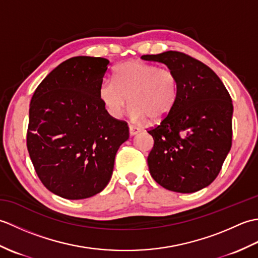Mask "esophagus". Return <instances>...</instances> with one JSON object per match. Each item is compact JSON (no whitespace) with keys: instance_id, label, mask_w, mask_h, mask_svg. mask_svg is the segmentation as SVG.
<instances>
[{"instance_id":"esophagus-1","label":"esophagus","mask_w":258,"mask_h":258,"mask_svg":"<svg viewBox=\"0 0 258 258\" xmlns=\"http://www.w3.org/2000/svg\"><path fill=\"white\" fill-rule=\"evenodd\" d=\"M128 131H130V135H132V136L141 132V130L139 127H135V126H133V125H128Z\"/></svg>"}]
</instances>
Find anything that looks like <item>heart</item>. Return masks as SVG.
<instances>
[{"mask_svg":"<svg viewBox=\"0 0 258 258\" xmlns=\"http://www.w3.org/2000/svg\"><path fill=\"white\" fill-rule=\"evenodd\" d=\"M130 100H128V97ZM98 97L109 116L119 118L132 104L131 115L136 122L160 120L171 113L178 97V80L172 70L140 61L119 64L113 80L104 79Z\"/></svg>","mask_w":258,"mask_h":258,"instance_id":"1","label":"heart"}]
</instances>
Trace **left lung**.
I'll return each instance as SVG.
<instances>
[{"mask_svg": "<svg viewBox=\"0 0 258 258\" xmlns=\"http://www.w3.org/2000/svg\"><path fill=\"white\" fill-rule=\"evenodd\" d=\"M142 58L167 65L178 80L171 113L147 131L154 140L150 173L164 188L194 193L217 177L231 150V95L212 69L187 54L167 51Z\"/></svg>", "mask_w": 258, "mask_h": 258, "instance_id": "8db88e82", "label": "left lung"}]
</instances>
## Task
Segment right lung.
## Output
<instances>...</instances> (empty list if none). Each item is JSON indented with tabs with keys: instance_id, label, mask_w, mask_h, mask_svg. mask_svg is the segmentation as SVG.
Segmentation results:
<instances>
[{
	"instance_id": "add662e5",
	"label": "right lung",
	"mask_w": 258,
	"mask_h": 258,
	"mask_svg": "<svg viewBox=\"0 0 258 258\" xmlns=\"http://www.w3.org/2000/svg\"><path fill=\"white\" fill-rule=\"evenodd\" d=\"M108 64L103 57L69 58L32 96L27 151L43 185L63 199L105 188L118 147L128 140L127 123L109 116L98 97Z\"/></svg>"
}]
</instances>
